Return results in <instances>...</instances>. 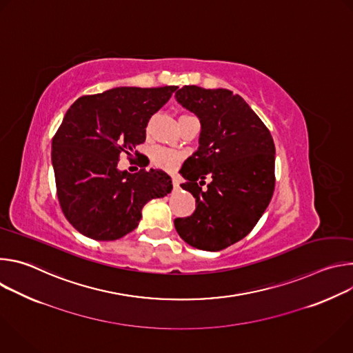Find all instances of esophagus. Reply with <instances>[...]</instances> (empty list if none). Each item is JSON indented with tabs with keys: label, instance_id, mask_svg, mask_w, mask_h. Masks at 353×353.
I'll return each instance as SVG.
<instances>
[{
	"label": "esophagus",
	"instance_id": "1",
	"mask_svg": "<svg viewBox=\"0 0 353 353\" xmlns=\"http://www.w3.org/2000/svg\"><path fill=\"white\" fill-rule=\"evenodd\" d=\"M173 187H174V190L180 188V180L177 177H173Z\"/></svg>",
	"mask_w": 353,
	"mask_h": 353
}]
</instances>
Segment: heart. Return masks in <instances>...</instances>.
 Returning a JSON list of instances; mask_svg holds the SVG:
<instances>
[{
  "label": "heart",
  "instance_id": "1",
  "mask_svg": "<svg viewBox=\"0 0 353 353\" xmlns=\"http://www.w3.org/2000/svg\"><path fill=\"white\" fill-rule=\"evenodd\" d=\"M180 161V155L169 149H157L154 152V162L166 170H173Z\"/></svg>",
  "mask_w": 353,
  "mask_h": 353
}]
</instances>
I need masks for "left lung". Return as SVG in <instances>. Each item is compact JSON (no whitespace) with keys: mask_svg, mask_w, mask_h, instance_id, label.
Segmentation results:
<instances>
[{"mask_svg":"<svg viewBox=\"0 0 353 353\" xmlns=\"http://www.w3.org/2000/svg\"><path fill=\"white\" fill-rule=\"evenodd\" d=\"M177 102L201 123L199 146L184 162L181 188L195 211L174 219L190 245L219 251L245 237L267 210L275 187V145L270 130L244 99L228 89L195 85L176 92ZM207 175L212 183L205 188Z\"/></svg>","mask_w":353,"mask_h":353,"instance_id":"1","label":"left lung"}]
</instances>
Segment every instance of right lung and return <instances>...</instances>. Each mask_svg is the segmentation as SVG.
Segmentation results:
<instances>
[{"label": "right lung", "instance_id": "obj_1", "mask_svg": "<svg viewBox=\"0 0 353 353\" xmlns=\"http://www.w3.org/2000/svg\"><path fill=\"white\" fill-rule=\"evenodd\" d=\"M177 86H120L72 103L52 142L57 195L68 222L93 240H117L132 232L148 201L168 195L163 170H119L146 138V125ZM137 155V150H135Z\"/></svg>", "mask_w": 353, "mask_h": 353}]
</instances>
